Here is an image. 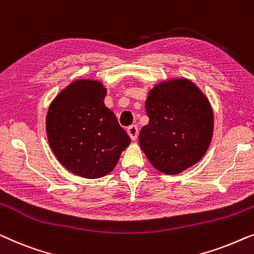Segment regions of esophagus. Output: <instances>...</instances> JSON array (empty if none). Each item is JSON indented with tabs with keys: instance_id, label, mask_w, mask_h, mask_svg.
Listing matches in <instances>:
<instances>
[{
	"instance_id": "1",
	"label": "esophagus",
	"mask_w": 254,
	"mask_h": 254,
	"mask_svg": "<svg viewBox=\"0 0 254 254\" xmlns=\"http://www.w3.org/2000/svg\"><path fill=\"white\" fill-rule=\"evenodd\" d=\"M138 127L137 126H130L127 127V133L130 135V138L132 140H135L138 137Z\"/></svg>"
}]
</instances>
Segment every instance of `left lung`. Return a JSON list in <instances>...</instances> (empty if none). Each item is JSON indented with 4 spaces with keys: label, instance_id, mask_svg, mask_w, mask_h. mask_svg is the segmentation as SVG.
I'll return each mask as SVG.
<instances>
[{
    "label": "left lung",
    "instance_id": "obj_1",
    "mask_svg": "<svg viewBox=\"0 0 254 254\" xmlns=\"http://www.w3.org/2000/svg\"><path fill=\"white\" fill-rule=\"evenodd\" d=\"M149 122L139 142L152 166L167 175L180 174L200 161L213 135L208 99L188 79L162 81L145 102Z\"/></svg>",
    "mask_w": 254,
    "mask_h": 254
}]
</instances>
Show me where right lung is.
<instances>
[{"label":"right lung","mask_w":254,"mask_h":254,"mask_svg":"<svg viewBox=\"0 0 254 254\" xmlns=\"http://www.w3.org/2000/svg\"><path fill=\"white\" fill-rule=\"evenodd\" d=\"M106 93L98 80H76L61 91L48 109L46 130L52 151L78 176H106L131 142L115 114L105 106Z\"/></svg>","instance_id":"add662e5"}]
</instances>
